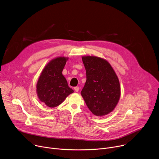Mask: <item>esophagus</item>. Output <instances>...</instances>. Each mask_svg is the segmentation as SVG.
I'll use <instances>...</instances> for the list:
<instances>
[{
	"mask_svg": "<svg viewBox=\"0 0 159 159\" xmlns=\"http://www.w3.org/2000/svg\"><path fill=\"white\" fill-rule=\"evenodd\" d=\"M74 90H75L76 92H79V87H74Z\"/></svg>",
	"mask_w": 159,
	"mask_h": 159,
	"instance_id": "34e87169",
	"label": "esophagus"
}]
</instances>
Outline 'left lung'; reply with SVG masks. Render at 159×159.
Masks as SVG:
<instances>
[{
  "label": "left lung",
  "instance_id": "1",
  "mask_svg": "<svg viewBox=\"0 0 159 159\" xmlns=\"http://www.w3.org/2000/svg\"><path fill=\"white\" fill-rule=\"evenodd\" d=\"M82 58L87 80L81 95L94 115H107L115 109L120 98L118 77L106 60L95 56Z\"/></svg>",
  "mask_w": 159,
  "mask_h": 159
}]
</instances>
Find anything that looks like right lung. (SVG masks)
Instances as JSON below:
<instances>
[{"label":"right lung","instance_id":"right-lung-1","mask_svg":"<svg viewBox=\"0 0 159 159\" xmlns=\"http://www.w3.org/2000/svg\"><path fill=\"white\" fill-rule=\"evenodd\" d=\"M69 60L58 57L50 61L44 67L36 84V94L41 102L49 107L61 104L66 97L74 93L68 85L62 71Z\"/></svg>","mask_w":159,"mask_h":159}]
</instances>
